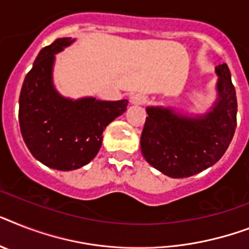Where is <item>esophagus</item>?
<instances>
[{
    "instance_id": "1",
    "label": "esophagus",
    "mask_w": 249,
    "mask_h": 249,
    "mask_svg": "<svg viewBox=\"0 0 249 249\" xmlns=\"http://www.w3.org/2000/svg\"><path fill=\"white\" fill-rule=\"evenodd\" d=\"M145 101H147V97L143 96V94H134V96L130 98V102L133 105H143L145 104Z\"/></svg>"
}]
</instances>
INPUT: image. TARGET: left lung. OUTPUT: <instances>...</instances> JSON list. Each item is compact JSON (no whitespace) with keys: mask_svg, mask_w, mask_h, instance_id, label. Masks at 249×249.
I'll list each match as a JSON object with an SVG mask.
<instances>
[{"mask_svg":"<svg viewBox=\"0 0 249 249\" xmlns=\"http://www.w3.org/2000/svg\"><path fill=\"white\" fill-rule=\"evenodd\" d=\"M217 101L207 114L191 118L173 108L147 107L141 149L145 161L170 178L209 169L229 147L236 128V96L226 64L216 66Z\"/></svg>","mask_w":249,"mask_h":249,"instance_id":"1","label":"left lung"}]
</instances>
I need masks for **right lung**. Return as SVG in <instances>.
Instances as JSON below:
<instances>
[{"label":"right lung","instance_id":"obj_1","mask_svg":"<svg viewBox=\"0 0 249 249\" xmlns=\"http://www.w3.org/2000/svg\"><path fill=\"white\" fill-rule=\"evenodd\" d=\"M72 42L58 38L40 50L19 97L20 130L26 147L39 162L61 171L89 163L100 151L107 125L128 106V100H71L54 89V54Z\"/></svg>","mask_w":249,"mask_h":249}]
</instances>
